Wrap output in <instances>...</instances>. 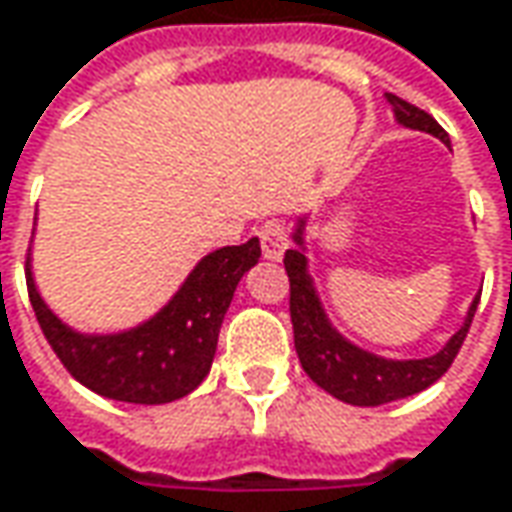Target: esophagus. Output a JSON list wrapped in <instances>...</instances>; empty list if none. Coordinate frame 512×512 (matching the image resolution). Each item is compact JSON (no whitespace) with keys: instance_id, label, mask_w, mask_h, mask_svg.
Segmentation results:
<instances>
[{"instance_id":"1","label":"esophagus","mask_w":512,"mask_h":512,"mask_svg":"<svg viewBox=\"0 0 512 512\" xmlns=\"http://www.w3.org/2000/svg\"><path fill=\"white\" fill-rule=\"evenodd\" d=\"M259 242H262V253H265V259H273V262H276V259H282L287 245H290L285 222H279V219H270V222H265V225L259 227Z\"/></svg>"}]
</instances>
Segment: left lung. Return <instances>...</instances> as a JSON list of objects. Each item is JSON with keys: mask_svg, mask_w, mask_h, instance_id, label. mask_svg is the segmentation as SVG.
I'll list each match as a JSON object with an SVG mask.
<instances>
[{"mask_svg": "<svg viewBox=\"0 0 512 512\" xmlns=\"http://www.w3.org/2000/svg\"><path fill=\"white\" fill-rule=\"evenodd\" d=\"M387 102L393 105V113L404 128L433 133L444 145H450L447 130L430 113H424L422 108L404 102L393 93H387ZM302 227L305 222H299V230L293 236L296 245H302ZM285 270L290 279V322H293V342H296L299 362L322 390L336 396L339 402L356 404V407H379L396 399H407L413 393L427 390L433 382H439L453 359L459 356V347L467 339V330L479 305V299L470 305L464 325L453 333V339L444 344L436 356L396 362V359H382L350 344L330 327L325 310L319 305V296L313 290V282L307 276V259L302 247L287 250Z\"/></svg>", "mask_w": 512, "mask_h": 512, "instance_id": "left-lung-1", "label": "left lung"}]
</instances>
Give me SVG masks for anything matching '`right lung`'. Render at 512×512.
I'll use <instances>...</instances> for the list:
<instances>
[{
  "label": "right lung",
  "instance_id": "1",
  "mask_svg": "<svg viewBox=\"0 0 512 512\" xmlns=\"http://www.w3.org/2000/svg\"><path fill=\"white\" fill-rule=\"evenodd\" d=\"M259 256V239L207 253L150 322L113 336H85L62 325L33 285L30 259L25 279L36 322L76 382L116 402L165 404L202 384L233 290Z\"/></svg>",
  "mask_w": 512,
  "mask_h": 512
}]
</instances>
